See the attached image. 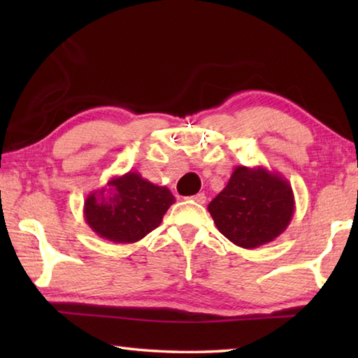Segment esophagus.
Listing matches in <instances>:
<instances>
[{
    "instance_id": "1",
    "label": "esophagus",
    "mask_w": 358,
    "mask_h": 358,
    "mask_svg": "<svg viewBox=\"0 0 358 358\" xmlns=\"http://www.w3.org/2000/svg\"><path fill=\"white\" fill-rule=\"evenodd\" d=\"M189 199L194 202H197V203H205V201H207V197H205L203 192H199V194H196V196H192Z\"/></svg>"
}]
</instances>
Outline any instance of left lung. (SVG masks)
<instances>
[{
    "mask_svg": "<svg viewBox=\"0 0 358 358\" xmlns=\"http://www.w3.org/2000/svg\"><path fill=\"white\" fill-rule=\"evenodd\" d=\"M208 211L224 237L254 250L287 229L295 211L294 191L280 172L237 166L226 187L208 203Z\"/></svg>",
    "mask_w": 358,
    "mask_h": 358,
    "instance_id": "obj_1",
    "label": "left lung"
}]
</instances>
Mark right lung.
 <instances>
[{"mask_svg": "<svg viewBox=\"0 0 358 358\" xmlns=\"http://www.w3.org/2000/svg\"><path fill=\"white\" fill-rule=\"evenodd\" d=\"M173 202L169 187L129 171L90 192L83 216L98 237L113 243H136L159 226Z\"/></svg>", "mask_w": 358, "mask_h": 358, "instance_id": "1", "label": "right lung"}]
</instances>
